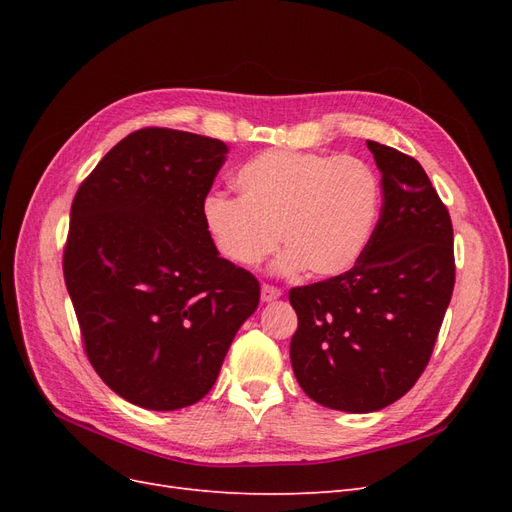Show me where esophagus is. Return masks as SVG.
Wrapping results in <instances>:
<instances>
[{
  "label": "esophagus",
  "mask_w": 512,
  "mask_h": 512,
  "mask_svg": "<svg viewBox=\"0 0 512 512\" xmlns=\"http://www.w3.org/2000/svg\"><path fill=\"white\" fill-rule=\"evenodd\" d=\"M260 297H262V301H275V299H280L282 297V290L280 288H275V286H271V284H262V288H260Z\"/></svg>",
  "instance_id": "1"
}]
</instances>
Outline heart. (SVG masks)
Returning <instances> with one entry per match:
<instances>
[{
  "instance_id": "obj_1",
  "label": "heart",
  "mask_w": 512,
  "mask_h": 512,
  "mask_svg": "<svg viewBox=\"0 0 512 512\" xmlns=\"http://www.w3.org/2000/svg\"><path fill=\"white\" fill-rule=\"evenodd\" d=\"M235 183L239 198L209 194L200 218L218 254L237 267L260 265L280 237V271L339 275L361 256L376 222L378 179L352 156L269 149L247 160Z\"/></svg>"
}]
</instances>
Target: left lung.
<instances>
[{
  "label": "left lung",
  "mask_w": 512,
  "mask_h": 512,
  "mask_svg": "<svg viewBox=\"0 0 512 512\" xmlns=\"http://www.w3.org/2000/svg\"><path fill=\"white\" fill-rule=\"evenodd\" d=\"M382 175V211L342 275L290 288L299 318L290 361L316 404L376 412L425 371L455 286L453 224L423 166L367 141Z\"/></svg>",
  "instance_id": "left-lung-1"
}]
</instances>
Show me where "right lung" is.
Segmentation results:
<instances>
[{"instance_id":"obj_1","label":"right lung","mask_w":512,"mask_h":512,"mask_svg":"<svg viewBox=\"0 0 512 512\" xmlns=\"http://www.w3.org/2000/svg\"><path fill=\"white\" fill-rule=\"evenodd\" d=\"M226 153L218 138L136 130L72 200L64 280L85 354L134 406L203 399L258 307V280L218 254L200 218Z\"/></svg>"}]
</instances>
